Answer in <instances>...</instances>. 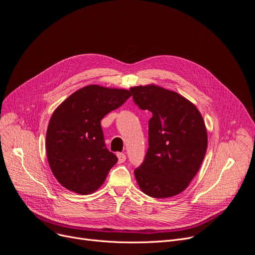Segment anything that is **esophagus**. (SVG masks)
Listing matches in <instances>:
<instances>
[{
    "label": "esophagus",
    "mask_w": 255,
    "mask_h": 255,
    "mask_svg": "<svg viewBox=\"0 0 255 255\" xmlns=\"http://www.w3.org/2000/svg\"><path fill=\"white\" fill-rule=\"evenodd\" d=\"M117 156H118L119 163H123L126 160V155L124 153H118Z\"/></svg>",
    "instance_id": "1"
}]
</instances>
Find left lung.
Returning <instances> with one entry per match:
<instances>
[{
    "label": "left lung",
    "instance_id": "obj_1",
    "mask_svg": "<svg viewBox=\"0 0 255 255\" xmlns=\"http://www.w3.org/2000/svg\"><path fill=\"white\" fill-rule=\"evenodd\" d=\"M136 105L152 113L149 148L134 171L139 189L153 198L182 193L198 173L207 149V130L198 108L155 84L130 88Z\"/></svg>",
    "mask_w": 255,
    "mask_h": 255
}]
</instances>
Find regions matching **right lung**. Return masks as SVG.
I'll return each mask as SVG.
<instances>
[{
    "label": "right lung",
    "mask_w": 255,
    "mask_h": 255,
    "mask_svg": "<svg viewBox=\"0 0 255 255\" xmlns=\"http://www.w3.org/2000/svg\"><path fill=\"white\" fill-rule=\"evenodd\" d=\"M131 96V91L92 84L54 110L46 135L47 157L66 190L88 195L103 184L118 157L105 146L101 120Z\"/></svg>",
    "instance_id": "right-lung-1"
}]
</instances>
